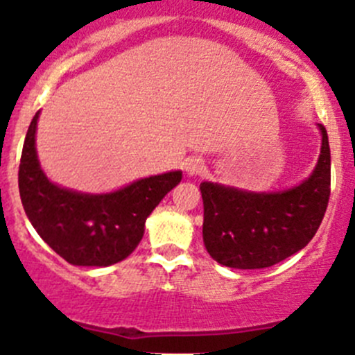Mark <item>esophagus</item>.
<instances>
[{
    "mask_svg": "<svg viewBox=\"0 0 355 355\" xmlns=\"http://www.w3.org/2000/svg\"><path fill=\"white\" fill-rule=\"evenodd\" d=\"M205 168V162L201 161L200 157H191L185 161V173L189 175V177H196V175H200L201 171H203Z\"/></svg>",
    "mask_w": 355,
    "mask_h": 355,
    "instance_id": "obj_1",
    "label": "esophagus"
}]
</instances>
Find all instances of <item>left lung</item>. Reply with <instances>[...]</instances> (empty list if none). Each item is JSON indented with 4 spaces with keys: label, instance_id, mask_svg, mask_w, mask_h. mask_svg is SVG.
Instances as JSON below:
<instances>
[{
    "label": "left lung",
    "instance_id": "left-lung-1",
    "mask_svg": "<svg viewBox=\"0 0 355 355\" xmlns=\"http://www.w3.org/2000/svg\"><path fill=\"white\" fill-rule=\"evenodd\" d=\"M319 161L297 185L284 191L252 193L201 182L203 241L208 254L227 268L261 270L300 252L315 236L331 193V150L327 131Z\"/></svg>",
    "mask_w": 355,
    "mask_h": 355
}]
</instances>
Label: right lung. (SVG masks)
I'll list each match as a JSON object with an SVG mask.
<instances>
[{
  "instance_id": "add662e5",
  "label": "right lung",
  "mask_w": 355,
  "mask_h": 355,
  "mask_svg": "<svg viewBox=\"0 0 355 355\" xmlns=\"http://www.w3.org/2000/svg\"><path fill=\"white\" fill-rule=\"evenodd\" d=\"M33 117L22 147L19 193L29 223L55 254L75 266H110L125 259L145 233V220L182 171L152 175L105 194L78 193L49 180L36 154Z\"/></svg>"
}]
</instances>
